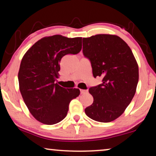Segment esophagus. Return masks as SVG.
Returning a JSON list of instances; mask_svg holds the SVG:
<instances>
[{"mask_svg":"<svg viewBox=\"0 0 156 156\" xmlns=\"http://www.w3.org/2000/svg\"><path fill=\"white\" fill-rule=\"evenodd\" d=\"M87 90H85V89H80V94H84L85 93H87Z\"/></svg>","mask_w":156,"mask_h":156,"instance_id":"1","label":"esophagus"}]
</instances>
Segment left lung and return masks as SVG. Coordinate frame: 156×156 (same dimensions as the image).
I'll return each mask as SVG.
<instances>
[{"label": "left lung", "mask_w": 156, "mask_h": 156, "mask_svg": "<svg viewBox=\"0 0 156 156\" xmlns=\"http://www.w3.org/2000/svg\"><path fill=\"white\" fill-rule=\"evenodd\" d=\"M83 55L92 67L94 77L102 83L90 87L93 104L85 114L93 120L107 123L124 112L135 95L138 66L129 46L116 35L100 34L83 38Z\"/></svg>", "instance_id": "1"}]
</instances>
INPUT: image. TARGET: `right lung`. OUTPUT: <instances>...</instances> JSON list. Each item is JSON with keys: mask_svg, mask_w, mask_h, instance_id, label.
I'll return each mask as SVG.
<instances>
[{"mask_svg": "<svg viewBox=\"0 0 156 156\" xmlns=\"http://www.w3.org/2000/svg\"><path fill=\"white\" fill-rule=\"evenodd\" d=\"M82 50V37L56 35L42 38L23 56L18 72L20 91L31 114L38 121L52 125L63 120L69 104L80 94L78 89H65L55 81L61 59Z\"/></svg>", "mask_w": 156, "mask_h": 156, "instance_id": "obj_1", "label": "right lung"}]
</instances>
